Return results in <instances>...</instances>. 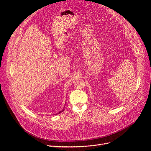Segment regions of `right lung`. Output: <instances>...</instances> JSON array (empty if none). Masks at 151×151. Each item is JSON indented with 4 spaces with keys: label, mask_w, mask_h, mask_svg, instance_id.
Listing matches in <instances>:
<instances>
[{
    "label": "right lung",
    "mask_w": 151,
    "mask_h": 151,
    "mask_svg": "<svg viewBox=\"0 0 151 151\" xmlns=\"http://www.w3.org/2000/svg\"><path fill=\"white\" fill-rule=\"evenodd\" d=\"M63 110H64V109H63V110H62V111H60V112H59V113H62V111H63Z\"/></svg>",
    "instance_id": "add662e5"
}]
</instances>
